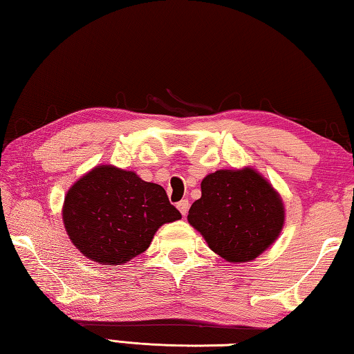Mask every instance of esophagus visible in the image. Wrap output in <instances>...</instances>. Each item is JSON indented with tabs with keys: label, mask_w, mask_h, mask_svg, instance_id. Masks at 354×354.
Here are the masks:
<instances>
[{
	"label": "esophagus",
	"mask_w": 354,
	"mask_h": 354,
	"mask_svg": "<svg viewBox=\"0 0 354 354\" xmlns=\"http://www.w3.org/2000/svg\"><path fill=\"white\" fill-rule=\"evenodd\" d=\"M189 206H190V203H189V200H181L176 205V207H178V211L181 212V215H187V211H189Z\"/></svg>",
	"instance_id": "obj_1"
}]
</instances>
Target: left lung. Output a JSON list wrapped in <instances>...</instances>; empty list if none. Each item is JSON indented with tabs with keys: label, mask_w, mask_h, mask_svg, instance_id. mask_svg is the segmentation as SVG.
Segmentation results:
<instances>
[{
	"label": "left lung",
	"mask_w": 354,
	"mask_h": 354,
	"mask_svg": "<svg viewBox=\"0 0 354 354\" xmlns=\"http://www.w3.org/2000/svg\"><path fill=\"white\" fill-rule=\"evenodd\" d=\"M189 223L227 262L254 261L277 242L286 221L278 190L253 167L217 170L201 181Z\"/></svg>",
	"instance_id": "obj_1"
}]
</instances>
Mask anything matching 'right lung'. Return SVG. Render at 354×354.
<instances>
[{
    "label": "right lung",
    "instance_id": "obj_1",
    "mask_svg": "<svg viewBox=\"0 0 354 354\" xmlns=\"http://www.w3.org/2000/svg\"><path fill=\"white\" fill-rule=\"evenodd\" d=\"M181 218L164 187L136 171L97 165L68 189L62 221L71 243L101 266H122L142 254L156 231Z\"/></svg>",
    "mask_w": 354,
    "mask_h": 354
}]
</instances>
